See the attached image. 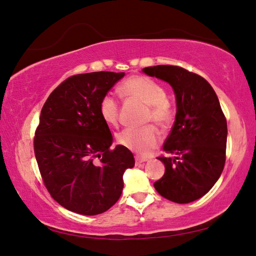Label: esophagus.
<instances>
[{
	"label": "esophagus",
	"instance_id": "34e87169",
	"mask_svg": "<svg viewBox=\"0 0 256 256\" xmlns=\"http://www.w3.org/2000/svg\"><path fill=\"white\" fill-rule=\"evenodd\" d=\"M146 161H148V159H146V158L136 156V166L141 164H143V162H146Z\"/></svg>",
	"mask_w": 256,
	"mask_h": 256
}]
</instances>
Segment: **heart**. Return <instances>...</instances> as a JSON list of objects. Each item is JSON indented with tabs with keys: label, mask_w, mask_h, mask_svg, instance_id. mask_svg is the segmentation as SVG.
<instances>
[{
	"label": "heart",
	"mask_w": 256,
	"mask_h": 256,
	"mask_svg": "<svg viewBox=\"0 0 256 256\" xmlns=\"http://www.w3.org/2000/svg\"><path fill=\"white\" fill-rule=\"evenodd\" d=\"M120 92L128 98H136L148 105L144 122H153L161 130H166L172 122V106L166 98L164 86L146 76H133L125 80L120 87ZM102 120L116 126L118 123V100L112 94H105L98 104ZM160 141L159 132L153 125L143 128H128L118 134V142L140 156H148Z\"/></svg>",
	"instance_id": "b5f03b06"
}]
</instances>
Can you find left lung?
<instances>
[{
	"label": "left lung",
	"instance_id": "left-lung-1",
	"mask_svg": "<svg viewBox=\"0 0 256 256\" xmlns=\"http://www.w3.org/2000/svg\"><path fill=\"white\" fill-rule=\"evenodd\" d=\"M143 72L169 82L176 98L166 156L156 158L166 171L154 188L176 204L197 200L212 188L225 166L227 122L220 100L205 78L182 67L159 64Z\"/></svg>",
	"mask_w": 256,
	"mask_h": 256
}]
</instances>
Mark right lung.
Segmentation results:
<instances>
[{"mask_svg": "<svg viewBox=\"0 0 256 256\" xmlns=\"http://www.w3.org/2000/svg\"><path fill=\"white\" fill-rule=\"evenodd\" d=\"M124 72H95L68 77L49 95L34 138L44 187L59 205L80 215L108 210L123 192V174L133 168L128 148L113 143L102 120V97Z\"/></svg>", "mask_w": 256, "mask_h": 256, "instance_id": "1", "label": "right lung"}]
</instances>
